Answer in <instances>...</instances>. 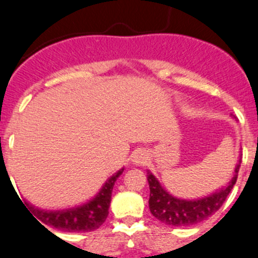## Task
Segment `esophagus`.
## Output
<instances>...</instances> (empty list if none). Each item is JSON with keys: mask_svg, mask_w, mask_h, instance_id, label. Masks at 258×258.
<instances>
[{"mask_svg": "<svg viewBox=\"0 0 258 258\" xmlns=\"http://www.w3.org/2000/svg\"><path fill=\"white\" fill-rule=\"evenodd\" d=\"M147 160H149V155H147V152L145 150H137L132 155V162L135 165H144L146 164Z\"/></svg>", "mask_w": 258, "mask_h": 258, "instance_id": "34e87169", "label": "esophagus"}]
</instances>
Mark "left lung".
Returning <instances> with one entry per match:
<instances>
[{
    "label": "left lung",
    "instance_id": "obj_1",
    "mask_svg": "<svg viewBox=\"0 0 258 258\" xmlns=\"http://www.w3.org/2000/svg\"><path fill=\"white\" fill-rule=\"evenodd\" d=\"M241 155L234 167L233 175L228 184L219 187L208 196L197 199H184L170 194L157 180V177L147 170V181L150 187L149 207L155 218L172 227L194 226L213 216L227 199L233 185L236 184L241 166Z\"/></svg>",
    "mask_w": 258,
    "mask_h": 258
}]
</instances>
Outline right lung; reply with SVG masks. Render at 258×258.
Returning <instances> with one entry per match:
<instances>
[{
	"label": "right lung",
	"instance_id": "right-lung-1",
	"mask_svg": "<svg viewBox=\"0 0 258 258\" xmlns=\"http://www.w3.org/2000/svg\"><path fill=\"white\" fill-rule=\"evenodd\" d=\"M124 167L114 172L102 185L101 190L92 199L81 206L66 209H42L35 207L30 202L25 201L32 214L46 226L60 229L64 232H91L99 228L108 216L109 204H111L112 190L116 180L123 172Z\"/></svg>",
	"mask_w": 258,
	"mask_h": 258
}]
</instances>
